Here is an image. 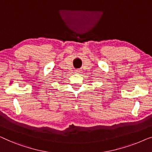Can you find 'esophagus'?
Here are the masks:
<instances>
[{"label": "esophagus", "mask_w": 152, "mask_h": 152, "mask_svg": "<svg viewBox=\"0 0 152 152\" xmlns=\"http://www.w3.org/2000/svg\"><path fill=\"white\" fill-rule=\"evenodd\" d=\"M76 72H80V69H76Z\"/></svg>", "instance_id": "34e87169"}]
</instances>
